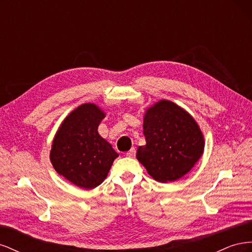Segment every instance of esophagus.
Returning a JSON list of instances; mask_svg holds the SVG:
<instances>
[{
    "mask_svg": "<svg viewBox=\"0 0 252 252\" xmlns=\"http://www.w3.org/2000/svg\"><path fill=\"white\" fill-rule=\"evenodd\" d=\"M126 156L129 158H133L135 156V148H131L129 151L126 152Z\"/></svg>",
    "mask_w": 252,
    "mask_h": 252,
    "instance_id": "34e87169",
    "label": "esophagus"
}]
</instances>
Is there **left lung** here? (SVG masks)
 <instances>
[{
	"instance_id": "8db88e82",
	"label": "left lung",
	"mask_w": 252,
	"mask_h": 252,
	"mask_svg": "<svg viewBox=\"0 0 252 252\" xmlns=\"http://www.w3.org/2000/svg\"><path fill=\"white\" fill-rule=\"evenodd\" d=\"M146 145L136 158L149 175L161 183L173 182L191 170L204 152V136L195 120L173 102L162 100L144 116Z\"/></svg>"
}]
</instances>
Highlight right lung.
I'll return each mask as SVG.
<instances>
[{"instance_id": "obj_1", "label": "right lung", "mask_w": 252, "mask_h": 252, "mask_svg": "<svg viewBox=\"0 0 252 252\" xmlns=\"http://www.w3.org/2000/svg\"><path fill=\"white\" fill-rule=\"evenodd\" d=\"M104 118L105 113L95 104H83L68 114L53 139V168L80 188L93 189L102 184L119 157L97 132Z\"/></svg>"}]
</instances>
